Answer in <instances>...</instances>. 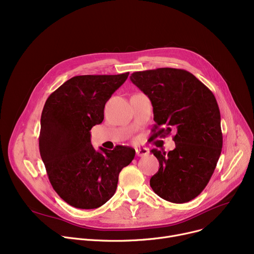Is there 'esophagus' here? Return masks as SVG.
<instances>
[{
    "instance_id": "34e87169",
    "label": "esophagus",
    "mask_w": 254,
    "mask_h": 254,
    "mask_svg": "<svg viewBox=\"0 0 254 254\" xmlns=\"http://www.w3.org/2000/svg\"><path fill=\"white\" fill-rule=\"evenodd\" d=\"M148 154V150L145 147H139V148H136V156L137 157H143V156H146Z\"/></svg>"
}]
</instances>
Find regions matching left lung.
Masks as SVG:
<instances>
[{
    "instance_id": "obj_1",
    "label": "left lung",
    "mask_w": 254,
    "mask_h": 254,
    "mask_svg": "<svg viewBox=\"0 0 254 254\" xmlns=\"http://www.w3.org/2000/svg\"><path fill=\"white\" fill-rule=\"evenodd\" d=\"M130 80L152 102L154 135L165 137L172 129L176 131L173 151L152 150L160 164L150 181L153 190L172 203L195 199L209 183L222 148L220 113L213 93L180 68L135 71Z\"/></svg>"
}]
</instances>
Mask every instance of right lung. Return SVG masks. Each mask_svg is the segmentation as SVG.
<instances>
[{"mask_svg": "<svg viewBox=\"0 0 254 254\" xmlns=\"http://www.w3.org/2000/svg\"><path fill=\"white\" fill-rule=\"evenodd\" d=\"M128 76L72 77L45 102L40 155L54 190L72 207L94 209L107 203L116 191L119 174L135 156V150L125 145L96 152L90 139L91 128L103 121L107 101Z\"/></svg>", "mask_w": 254, "mask_h": 254, "instance_id": "obj_1", "label": "right lung"}]
</instances>
